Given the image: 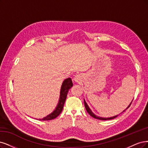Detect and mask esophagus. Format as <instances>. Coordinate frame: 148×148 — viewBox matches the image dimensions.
I'll return each instance as SVG.
<instances>
[{"label": "esophagus", "instance_id": "1", "mask_svg": "<svg viewBox=\"0 0 148 148\" xmlns=\"http://www.w3.org/2000/svg\"><path fill=\"white\" fill-rule=\"evenodd\" d=\"M74 81H75V82H80V81H81V76H80V75L77 74V75H75V77L74 78Z\"/></svg>", "mask_w": 148, "mask_h": 148}]
</instances>
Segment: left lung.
Wrapping results in <instances>:
<instances>
[{"mask_svg": "<svg viewBox=\"0 0 148 148\" xmlns=\"http://www.w3.org/2000/svg\"><path fill=\"white\" fill-rule=\"evenodd\" d=\"M132 103L130 104V105L127 107V109H128V108H129V107L130 106ZM84 105H85V109H86V110H87V112H88V113L90 114V115L92 117H94V118H95V119H99V120H103V121H106V120H111V119H114V118H116V117H117V116H116L111 117H109V118H103V117H98V116H97L96 115H95V114L92 112L91 109H90L89 108L88 106L87 105V104L86 103V102L85 101V100H84ZM126 109H125V110H126ZM125 110H124V111H123V112H124Z\"/></svg>", "mask_w": 148, "mask_h": 148, "instance_id": "obj_1", "label": "left lung"}]
</instances>
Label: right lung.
Listing matches in <instances>:
<instances>
[{"label":"right lung","mask_w":148,"mask_h":148,"mask_svg":"<svg viewBox=\"0 0 148 148\" xmlns=\"http://www.w3.org/2000/svg\"><path fill=\"white\" fill-rule=\"evenodd\" d=\"M73 84L72 82V80L71 78L66 79L64 80V82L62 84L61 92H60V98L59 100V103L58 104V106L56 108L55 110L49 114V116L47 117L43 118L42 119H39V120L42 121H50L52 120V119H55L56 117H58L60 114H61V111H63L64 104L65 103V100L67 97V94L69 91V90L73 87Z\"/></svg>","instance_id":"add662e5"}]
</instances>
